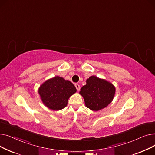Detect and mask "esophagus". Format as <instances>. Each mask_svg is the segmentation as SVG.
Masks as SVG:
<instances>
[{"mask_svg":"<svg viewBox=\"0 0 155 155\" xmlns=\"http://www.w3.org/2000/svg\"><path fill=\"white\" fill-rule=\"evenodd\" d=\"M75 87H76V88H77V90L78 91H80V86L79 85V84H75Z\"/></svg>","mask_w":155,"mask_h":155,"instance_id":"esophagus-1","label":"esophagus"}]
</instances>
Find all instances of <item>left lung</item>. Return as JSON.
<instances>
[{"instance_id":"8db88e82","label":"left lung","mask_w":155,"mask_h":155,"mask_svg":"<svg viewBox=\"0 0 155 155\" xmlns=\"http://www.w3.org/2000/svg\"><path fill=\"white\" fill-rule=\"evenodd\" d=\"M87 84L80 89L87 108L98 111L107 107L114 97L116 88L111 83L95 76L87 80Z\"/></svg>"}]
</instances>
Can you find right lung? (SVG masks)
<instances>
[{"label":"right lung","mask_w":155,"mask_h":155,"mask_svg":"<svg viewBox=\"0 0 155 155\" xmlns=\"http://www.w3.org/2000/svg\"><path fill=\"white\" fill-rule=\"evenodd\" d=\"M76 92L74 85L60 77L46 80L39 88L43 104L53 110H59L66 107L70 97Z\"/></svg>","instance_id":"right-lung-1"}]
</instances>
